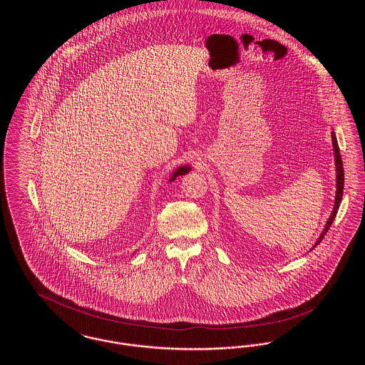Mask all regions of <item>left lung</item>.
<instances>
[{
  "label": "left lung",
  "mask_w": 365,
  "mask_h": 365,
  "mask_svg": "<svg viewBox=\"0 0 365 365\" xmlns=\"http://www.w3.org/2000/svg\"><path fill=\"white\" fill-rule=\"evenodd\" d=\"M332 135V145H334V153H335V165H336V195H335V205H334V210H332V213H331L330 219H329V222H327V225L324 227V230H323V232H322V235H320V238L317 240V242L314 243V246H317L319 243L322 242V240L324 238V235L327 234V231L330 230L331 225H332V222H334V219H335V216H336V213H338V209H339V204H341V200H342V194H344V164H342V158H341V153H339V146H338V140H336V137H335V134L334 133H331ZM313 246V247H314Z\"/></svg>",
  "instance_id": "8db88e82"
}]
</instances>
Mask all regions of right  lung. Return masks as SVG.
I'll use <instances>...</instances> for the list:
<instances>
[{
    "label": "right lung",
    "mask_w": 365,
    "mask_h": 365,
    "mask_svg": "<svg viewBox=\"0 0 365 365\" xmlns=\"http://www.w3.org/2000/svg\"><path fill=\"white\" fill-rule=\"evenodd\" d=\"M190 171V167L189 165H186V167H180L179 170H176L175 171L174 175L171 176V179H170V182H173V180H175L176 179V176H179V175H185L187 174Z\"/></svg>",
    "instance_id": "1"
}]
</instances>
